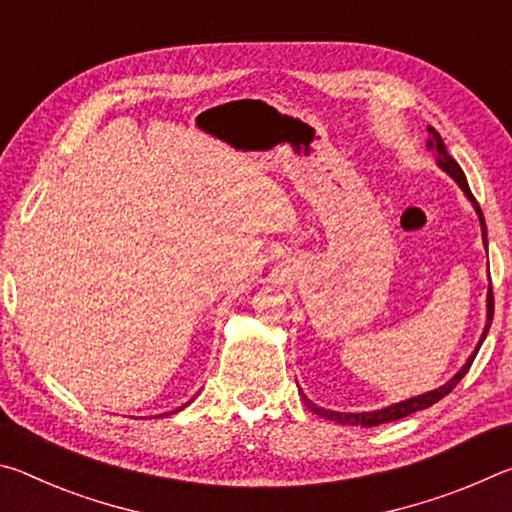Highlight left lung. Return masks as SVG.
Masks as SVG:
<instances>
[{"label":"left lung","instance_id":"1","mask_svg":"<svg viewBox=\"0 0 512 512\" xmlns=\"http://www.w3.org/2000/svg\"><path fill=\"white\" fill-rule=\"evenodd\" d=\"M427 131H429L427 146H429L431 151H436L438 167L443 169L449 178H454V180H456L458 187H461V189H463V194L467 196V201L472 203L476 216H479V223H481V237H483L485 250H488V230H485L483 212H481L479 203H476V198H474V196H472V192H470V185H467L463 169L458 167V162L452 158V155L447 153L445 144H443V137H440V133L436 131V128L427 126ZM492 314H495V300H492V284H490V289H488V300H485V327H483V334H481L479 343H476L474 352L470 354V357H467L465 366H463L461 370H458L452 379L445 381L443 386L433 388V391H429V393H422V395L409 397V400H402V402H397V404L384 406V409H377V411H363V413H341V411H329V409H323V406H318V404H314L311 400H307V395H305V393H302V402H305V406H307L309 411H314L316 415H320V418L332 420V422H339V424H352V427H377V424L400 420V418H406V415H411V413H415V411L429 409L431 404H436L438 400H443L445 395L452 393L454 388H456L458 381H461V379L467 375V370H470L472 361H474V357H476V352H479L481 343L485 341V336H488V329H490V325H492Z\"/></svg>","mask_w":512,"mask_h":512}]
</instances>
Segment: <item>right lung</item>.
Here are the masks:
<instances>
[{
  "instance_id": "obj_1",
  "label": "right lung",
  "mask_w": 512,
  "mask_h": 512,
  "mask_svg": "<svg viewBox=\"0 0 512 512\" xmlns=\"http://www.w3.org/2000/svg\"><path fill=\"white\" fill-rule=\"evenodd\" d=\"M189 402H192V400H189ZM189 402H187V404H189ZM187 404H183V406H180V409H185V406H187ZM180 409H176V411H180ZM164 415H167V413H164Z\"/></svg>"
}]
</instances>
